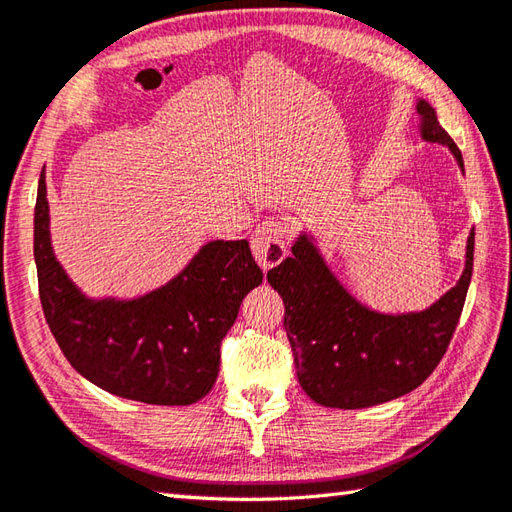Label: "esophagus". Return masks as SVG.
<instances>
[{
	"mask_svg": "<svg viewBox=\"0 0 512 512\" xmlns=\"http://www.w3.org/2000/svg\"><path fill=\"white\" fill-rule=\"evenodd\" d=\"M289 245V230L287 223L278 219H269L260 223L252 232V252L263 269H271L280 265L287 256Z\"/></svg>",
	"mask_w": 512,
	"mask_h": 512,
	"instance_id": "esophagus-1",
	"label": "esophagus"
}]
</instances>
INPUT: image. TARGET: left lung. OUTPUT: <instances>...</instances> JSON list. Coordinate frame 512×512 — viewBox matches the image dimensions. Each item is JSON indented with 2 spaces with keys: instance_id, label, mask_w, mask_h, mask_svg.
I'll return each instance as SVG.
<instances>
[{
  "instance_id": "8db88e82",
  "label": "left lung",
  "mask_w": 512,
  "mask_h": 512,
  "mask_svg": "<svg viewBox=\"0 0 512 512\" xmlns=\"http://www.w3.org/2000/svg\"><path fill=\"white\" fill-rule=\"evenodd\" d=\"M418 133L447 146L464 173L456 142L440 127L434 107L416 100ZM475 230L464 249V269L445 295L420 311L383 313L352 295L311 232L302 230L289 258L267 271L285 302V331L295 372L311 401L361 410L412 392L440 363L456 331L471 285Z\"/></svg>"
}]
</instances>
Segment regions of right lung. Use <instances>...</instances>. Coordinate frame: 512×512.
<instances>
[{"label": "right lung", "instance_id": "obj_1", "mask_svg": "<svg viewBox=\"0 0 512 512\" xmlns=\"http://www.w3.org/2000/svg\"><path fill=\"white\" fill-rule=\"evenodd\" d=\"M34 263L45 320L72 368L100 390L151 405H192L212 390L223 337L245 295L263 282L245 238H217L142 295H87L54 254L43 170Z\"/></svg>", "mask_w": 512, "mask_h": 512}]
</instances>
